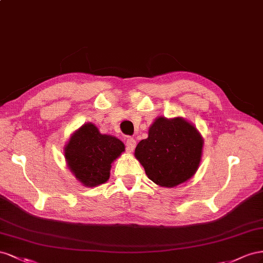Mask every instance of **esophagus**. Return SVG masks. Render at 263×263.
<instances>
[{
	"instance_id": "34e87169",
	"label": "esophagus",
	"mask_w": 263,
	"mask_h": 263,
	"mask_svg": "<svg viewBox=\"0 0 263 263\" xmlns=\"http://www.w3.org/2000/svg\"><path fill=\"white\" fill-rule=\"evenodd\" d=\"M137 141L133 138H127L126 139V151L127 152H133V149L136 148Z\"/></svg>"
}]
</instances>
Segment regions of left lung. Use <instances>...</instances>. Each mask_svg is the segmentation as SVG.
<instances>
[{
    "label": "left lung",
    "instance_id": "obj_1",
    "mask_svg": "<svg viewBox=\"0 0 263 263\" xmlns=\"http://www.w3.org/2000/svg\"><path fill=\"white\" fill-rule=\"evenodd\" d=\"M201 134L182 117H159L148 129V137L136 147L137 160L147 177L162 187H176L196 173L202 155Z\"/></svg>",
    "mask_w": 263,
    "mask_h": 263
}]
</instances>
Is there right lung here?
Masks as SVG:
<instances>
[{
  "mask_svg": "<svg viewBox=\"0 0 263 263\" xmlns=\"http://www.w3.org/2000/svg\"><path fill=\"white\" fill-rule=\"evenodd\" d=\"M124 151L122 141L100 133L93 123L87 122L71 134L64 155L77 181L84 186L96 187L108 181L111 164Z\"/></svg>",
  "mask_w": 263,
  "mask_h": 263,
  "instance_id": "obj_1",
  "label": "right lung"
}]
</instances>
